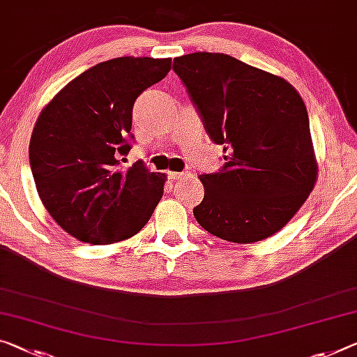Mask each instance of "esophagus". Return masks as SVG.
Segmentation results:
<instances>
[{
  "mask_svg": "<svg viewBox=\"0 0 357 357\" xmlns=\"http://www.w3.org/2000/svg\"><path fill=\"white\" fill-rule=\"evenodd\" d=\"M186 175H188L186 172H169L167 177L171 180H182L183 177H186Z\"/></svg>",
  "mask_w": 357,
  "mask_h": 357,
  "instance_id": "1",
  "label": "esophagus"
}]
</instances>
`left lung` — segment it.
<instances>
[{
    "mask_svg": "<svg viewBox=\"0 0 357 357\" xmlns=\"http://www.w3.org/2000/svg\"><path fill=\"white\" fill-rule=\"evenodd\" d=\"M174 71L211 140L223 145L218 172L199 175L193 209L206 231L250 244L278 233L316 183L308 112L286 79L227 54L174 59Z\"/></svg>",
    "mask_w": 357,
    "mask_h": 357,
    "instance_id": "obj_1",
    "label": "left lung"
}]
</instances>
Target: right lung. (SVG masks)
Segmentation results:
<instances>
[{
	"label": "right lung",
	"instance_id": "obj_1",
	"mask_svg": "<svg viewBox=\"0 0 357 357\" xmlns=\"http://www.w3.org/2000/svg\"><path fill=\"white\" fill-rule=\"evenodd\" d=\"M171 70V59L118 57L76 76L33 129L30 167L43 204L73 238L113 244L145 227L166 175L142 161L119 169L134 144L132 108Z\"/></svg>",
	"mask_w": 357,
	"mask_h": 357
}]
</instances>
